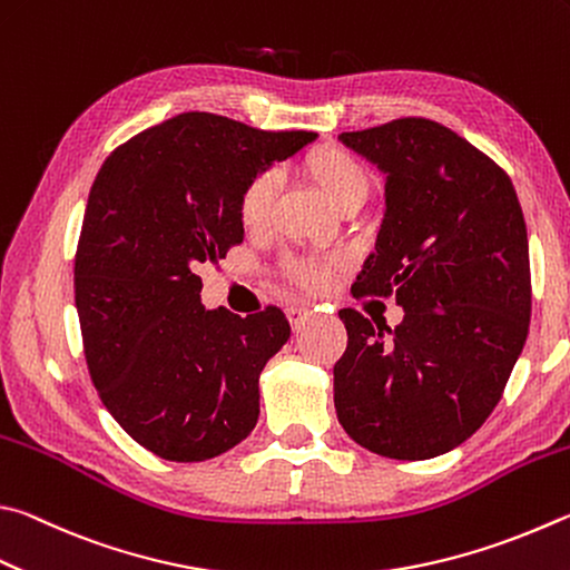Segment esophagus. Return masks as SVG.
Segmentation results:
<instances>
[{"mask_svg": "<svg viewBox=\"0 0 570 570\" xmlns=\"http://www.w3.org/2000/svg\"><path fill=\"white\" fill-rule=\"evenodd\" d=\"M286 316H288V324H292V328H302L304 321L312 318V312H308V308H304V306H288Z\"/></svg>", "mask_w": 570, "mask_h": 570, "instance_id": "esophagus-1", "label": "esophagus"}]
</instances>
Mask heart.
<instances>
[{
    "label": "heart",
    "mask_w": 570,
    "mask_h": 570,
    "mask_svg": "<svg viewBox=\"0 0 570 570\" xmlns=\"http://www.w3.org/2000/svg\"><path fill=\"white\" fill-rule=\"evenodd\" d=\"M304 174L312 179L321 194L326 199L338 206L351 194H368V174L361 167L356 157H351L348 151L336 149V147H318L312 149L302 161ZM276 181L272 174H258L249 184L244 186L239 196V206H236V214H239V222L246 232L262 229L268 219V212H272ZM292 274L298 284L308 288H318L326 284L328 272L324 266L314 264H294Z\"/></svg>",
    "instance_id": "heart-1"
}]
</instances>
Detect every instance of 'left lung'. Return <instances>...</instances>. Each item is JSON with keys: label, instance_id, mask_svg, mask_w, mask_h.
I'll list each match as a JSON object with an SVG mask.
<instances>
[{"label": "left lung", "instance_id": "left-lung-1", "mask_svg": "<svg viewBox=\"0 0 570 570\" xmlns=\"http://www.w3.org/2000/svg\"><path fill=\"white\" fill-rule=\"evenodd\" d=\"M338 139L386 181L376 246L351 292L393 296L403 321L338 312L348 344L334 366L336 416L379 456H441L491 416L529 336L519 196L499 164L439 121L393 119Z\"/></svg>", "mask_w": 570, "mask_h": 570}]
</instances>
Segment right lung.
<instances>
[{"label":"right lung","instance_id":"obj_1","mask_svg":"<svg viewBox=\"0 0 570 570\" xmlns=\"http://www.w3.org/2000/svg\"><path fill=\"white\" fill-rule=\"evenodd\" d=\"M314 139L186 111L114 149L91 184L75 258L87 366L159 459H214L256 426L258 376L292 326L276 306L204 308L196 268L244 242V186Z\"/></svg>","mask_w":570,"mask_h":570}]
</instances>
